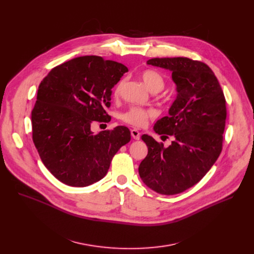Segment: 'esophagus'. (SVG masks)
<instances>
[{"label":"esophagus","mask_w":254,"mask_h":254,"mask_svg":"<svg viewBox=\"0 0 254 254\" xmlns=\"http://www.w3.org/2000/svg\"><path fill=\"white\" fill-rule=\"evenodd\" d=\"M130 134H131V136H132L134 139H138L139 136H140V132H139L137 129H135V128L130 129Z\"/></svg>","instance_id":"1"}]
</instances>
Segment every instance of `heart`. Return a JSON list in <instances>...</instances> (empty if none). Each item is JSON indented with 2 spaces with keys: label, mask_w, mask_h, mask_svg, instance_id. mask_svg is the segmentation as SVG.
<instances>
[{
  "label": "heart",
  "mask_w": 254,
  "mask_h": 254,
  "mask_svg": "<svg viewBox=\"0 0 254 254\" xmlns=\"http://www.w3.org/2000/svg\"><path fill=\"white\" fill-rule=\"evenodd\" d=\"M141 78L153 92H159L165 87V79L160 72L154 69H147L141 72ZM125 86V80H121L116 88L115 95L119 96ZM156 116V112L153 108H144L139 106H131L128 110L121 115V120L130 126L141 127L146 126L150 119Z\"/></svg>",
  "instance_id": "obj_1"
}]
</instances>
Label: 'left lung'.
Segmentation results:
<instances>
[{
	"instance_id": "obj_1",
	"label": "left lung",
	"mask_w": 254,
	"mask_h": 254,
	"mask_svg": "<svg viewBox=\"0 0 254 254\" xmlns=\"http://www.w3.org/2000/svg\"><path fill=\"white\" fill-rule=\"evenodd\" d=\"M148 64L172 71L177 98L169 117L155 131L174 136L168 148L148 134L141 136L148 155L138 167L142 182L163 195L182 193L197 184L221 154L227 116L218 79L204 62L187 57L152 58Z\"/></svg>"
}]
</instances>
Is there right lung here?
I'll return each instance as SVG.
<instances>
[{
	"label": "right lung",
	"mask_w": 254,
	"mask_h": 254,
	"mask_svg": "<svg viewBox=\"0 0 254 254\" xmlns=\"http://www.w3.org/2000/svg\"><path fill=\"white\" fill-rule=\"evenodd\" d=\"M128 69L100 56H81L50 70L38 87L32 110V138L50 173L72 187L101 180L117 152L130 140L127 127L93 133L106 123L112 88Z\"/></svg>",
	"instance_id": "add662e5"
}]
</instances>
